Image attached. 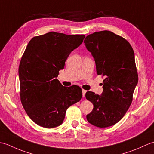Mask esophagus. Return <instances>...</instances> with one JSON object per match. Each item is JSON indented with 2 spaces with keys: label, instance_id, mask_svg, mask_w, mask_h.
<instances>
[{
  "label": "esophagus",
  "instance_id": "1",
  "mask_svg": "<svg viewBox=\"0 0 154 154\" xmlns=\"http://www.w3.org/2000/svg\"><path fill=\"white\" fill-rule=\"evenodd\" d=\"M82 92H83V97L84 98L85 97V93H86V92H87V91L83 89V90H82Z\"/></svg>",
  "mask_w": 154,
  "mask_h": 154
}]
</instances>
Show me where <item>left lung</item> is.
<instances>
[{"label": "left lung", "instance_id": "1", "mask_svg": "<svg viewBox=\"0 0 154 154\" xmlns=\"http://www.w3.org/2000/svg\"><path fill=\"white\" fill-rule=\"evenodd\" d=\"M84 43L94 59L97 75L105 77L101 95L86 93L94 106L87 119L97 127L113 126L129 109L138 83L134 52L126 39L108 30L87 35Z\"/></svg>", "mask_w": 154, "mask_h": 154}]
</instances>
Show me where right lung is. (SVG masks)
I'll return each mask as SVG.
<instances>
[{
	"mask_svg": "<svg viewBox=\"0 0 154 154\" xmlns=\"http://www.w3.org/2000/svg\"><path fill=\"white\" fill-rule=\"evenodd\" d=\"M85 37L50 32L29 42L18 69L20 97L26 112L38 125L47 128L61 125L67 109L82 98L81 87H63L56 77Z\"/></svg>",
	"mask_w": 154,
	"mask_h": 154,
	"instance_id": "add662e5",
	"label": "right lung"
}]
</instances>
